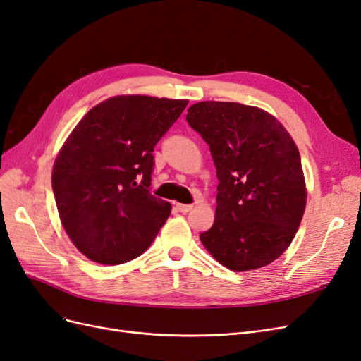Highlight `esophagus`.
<instances>
[{"instance_id":"34e87169","label":"esophagus","mask_w":361,"mask_h":361,"mask_svg":"<svg viewBox=\"0 0 361 361\" xmlns=\"http://www.w3.org/2000/svg\"><path fill=\"white\" fill-rule=\"evenodd\" d=\"M176 207H178V209H179L182 214H187V212H190V211L192 209V204H182V203H178Z\"/></svg>"}]
</instances>
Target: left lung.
<instances>
[{
	"label": "left lung",
	"instance_id": "obj_1",
	"mask_svg": "<svg viewBox=\"0 0 361 361\" xmlns=\"http://www.w3.org/2000/svg\"><path fill=\"white\" fill-rule=\"evenodd\" d=\"M187 122L209 146L220 180L202 244L232 271L267 267L290 245L307 199L292 137L276 117L236 102L194 104Z\"/></svg>",
	"mask_w": 361,
	"mask_h": 361
}]
</instances>
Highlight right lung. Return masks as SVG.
I'll return each instance as SVG.
<instances>
[{
  "label": "right lung",
  "instance_id": "right-lung-1",
  "mask_svg": "<svg viewBox=\"0 0 361 361\" xmlns=\"http://www.w3.org/2000/svg\"><path fill=\"white\" fill-rule=\"evenodd\" d=\"M188 101L114 96L75 126L52 169L64 231L84 256L118 265L138 257L171 204L150 194L154 147Z\"/></svg>",
  "mask_w": 361,
  "mask_h": 361
}]
</instances>
